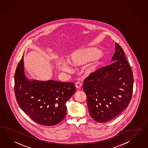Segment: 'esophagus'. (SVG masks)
Returning <instances> with one entry per match:
<instances>
[{
	"label": "esophagus",
	"mask_w": 148,
	"mask_h": 148,
	"mask_svg": "<svg viewBox=\"0 0 148 148\" xmlns=\"http://www.w3.org/2000/svg\"><path fill=\"white\" fill-rule=\"evenodd\" d=\"M82 86V83L79 82H77L75 83V87L77 89H79V88Z\"/></svg>",
	"instance_id": "obj_1"
}]
</instances>
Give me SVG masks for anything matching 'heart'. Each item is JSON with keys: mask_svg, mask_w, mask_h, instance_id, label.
<instances>
[{"mask_svg": "<svg viewBox=\"0 0 148 148\" xmlns=\"http://www.w3.org/2000/svg\"><path fill=\"white\" fill-rule=\"evenodd\" d=\"M102 52L96 47H89L82 50L76 51L69 59V63L74 66L79 67L90 62L85 69V74L87 76L92 75L97 72L104 61L101 59ZM58 67L61 70H67L69 67L62 62H58Z\"/></svg>", "mask_w": 148, "mask_h": 148, "instance_id": "heart-1", "label": "heart"}]
</instances>
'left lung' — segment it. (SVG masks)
I'll list each match as a JSON object with an SVG mask.
<instances>
[{"instance_id": "obj_1", "label": "left lung", "mask_w": 148, "mask_h": 148, "mask_svg": "<svg viewBox=\"0 0 148 148\" xmlns=\"http://www.w3.org/2000/svg\"><path fill=\"white\" fill-rule=\"evenodd\" d=\"M112 61V64L99 69L83 83L89 114L99 123L120 114L128 106L133 93V72L118 44L115 43Z\"/></svg>"}]
</instances>
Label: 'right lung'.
<instances>
[{
  "instance_id": "right-lung-1",
  "label": "right lung",
  "mask_w": 148,
  "mask_h": 148,
  "mask_svg": "<svg viewBox=\"0 0 148 148\" xmlns=\"http://www.w3.org/2000/svg\"><path fill=\"white\" fill-rule=\"evenodd\" d=\"M23 57L17 66L14 75L15 95L19 106L39 124H58L65 118L66 103L75 92L74 84L28 79L25 73Z\"/></svg>"
}]
</instances>
